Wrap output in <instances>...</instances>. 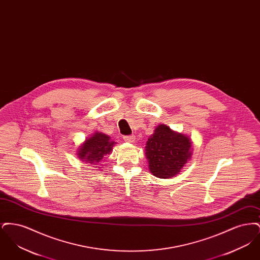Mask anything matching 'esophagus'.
<instances>
[{
	"label": "esophagus",
	"instance_id": "1",
	"mask_svg": "<svg viewBox=\"0 0 260 260\" xmlns=\"http://www.w3.org/2000/svg\"><path fill=\"white\" fill-rule=\"evenodd\" d=\"M124 140L125 142L128 143H134L136 141V136H124Z\"/></svg>",
	"mask_w": 260,
	"mask_h": 260
}]
</instances>
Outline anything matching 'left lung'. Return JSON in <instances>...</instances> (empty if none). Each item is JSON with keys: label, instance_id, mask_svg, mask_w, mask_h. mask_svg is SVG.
Returning <instances> with one entry per match:
<instances>
[{"label": "left lung", "instance_id": "8db88e82", "mask_svg": "<svg viewBox=\"0 0 260 260\" xmlns=\"http://www.w3.org/2000/svg\"><path fill=\"white\" fill-rule=\"evenodd\" d=\"M149 170L160 178H171L180 173L192 155V143L188 136L159 124L145 146Z\"/></svg>", "mask_w": 260, "mask_h": 260}]
</instances>
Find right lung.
Masks as SVG:
<instances>
[{"label": "right lung", "mask_w": 260, "mask_h": 260, "mask_svg": "<svg viewBox=\"0 0 260 260\" xmlns=\"http://www.w3.org/2000/svg\"><path fill=\"white\" fill-rule=\"evenodd\" d=\"M111 137L102 133H94L79 147L77 155L81 161L98 165L105 156L111 153L115 141L110 140ZM100 168V167H99Z\"/></svg>", "instance_id": "add662e5"}]
</instances>
